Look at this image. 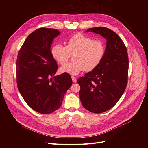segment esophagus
<instances>
[{"instance_id": "34e87169", "label": "esophagus", "mask_w": 148, "mask_h": 148, "mask_svg": "<svg viewBox=\"0 0 148 148\" xmlns=\"http://www.w3.org/2000/svg\"><path fill=\"white\" fill-rule=\"evenodd\" d=\"M71 78H72V80H73V82H77L76 78H75L74 76L72 75V76H71Z\"/></svg>"}]
</instances>
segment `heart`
Returning a JSON list of instances; mask_svg holds the SVG:
<instances>
[{"label":"heart","mask_w":148,"mask_h":148,"mask_svg":"<svg viewBox=\"0 0 148 148\" xmlns=\"http://www.w3.org/2000/svg\"><path fill=\"white\" fill-rule=\"evenodd\" d=\"M52 56L59 64L66 63L70 54H73L74 61L62 66L60 71L71 75H77L82 70L90 71L95 69L101 61L105 53V45L101 40H94L82 34H77L67 41V46L57 44L51 50Z\"/></svg>","instance_id":"b5f03b06"}]
</instances>
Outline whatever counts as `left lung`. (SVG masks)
Listing matches in <instances>:
<instances>
[{
    "label": "left lung",
    "instance_id": "1",
    "mask_svg": "<svg viewBox=\"0 0 148 148\" xmlns=\"http://www.w3.org/2000/svg\"><path fill=\"white\" fill-rule=\"evenodd\" d=\"M107 40L105 54L92 71L78 79L79 98L88 111L99 114L112 108L123 94L128 82L129 60L126 46L119 36L110 29H88Z\"/></svg>",
    "mask_w": 148,
    "mask_h": 148
}]
</instances>
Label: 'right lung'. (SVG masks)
<instances>
[{"instance_id": "add662e5", "label": "right lung", "mask_w": 148, "mask_h": 148, "mask_svg": "<svg viewBox=\"0 0 148 148\" xmlns=\"http://www.w3.org/2000/svg\"><path fill=\"white\" fill-rule=\"evenodd\" d=\"M60 32L40 28L21 47L16 61L17 85L25 101L35 111L48 114L58 109L73 81L67 73L54 76L58 68L51 45Z\"/></svg>"}]
</instances>
